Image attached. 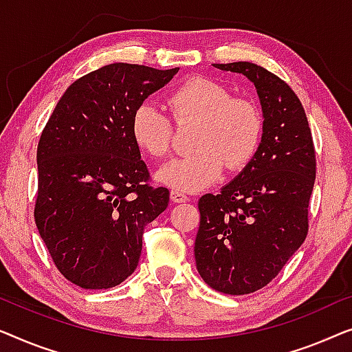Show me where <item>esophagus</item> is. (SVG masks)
I'll return each mask as SVG.
<instances>
[{"mask_svg": "<svg viewBox=\"0 0 352 352\" xmlns=\"http://www.w3.org/2000/svg\"><path fill=\"white\" fill-rule=\"evenodd\" d=\"M170 201L175 202V204H180V202H186L190 201V197L186 195H183L182 191H177V190H172L170 191Z\"/></svg>", "mask_w": 352, "mask_h": 352, "instance_id": "1", "label": "esophagus"}]
</instances>
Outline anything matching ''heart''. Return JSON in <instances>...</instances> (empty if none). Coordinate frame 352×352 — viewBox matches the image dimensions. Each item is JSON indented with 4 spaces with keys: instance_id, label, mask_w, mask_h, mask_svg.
Instances as JSON below:
<instances>
[{
    "instance_id": "1",
    "label": "heart",
    "mask_w": 352,
    "mask_h": 352,
    "mask_svg": "<svg viewBox=\"0 0 352 352\" xmlns=\"http://www.w3.org/2000/svg\"><path fill=\"white\" fill-rule=\"evenodd\" d=\"M177 122L197 121L190 155L167 162L157 180L177 191H196L212 185L226 169L239 172L250 164L261 145L263 118L252 100L232 97L223 84L191 78L167 97ZM135 145L151 157H164L170 150L174 124L156 103H138L131 118Z\"/></svg>"
}]
</instances>
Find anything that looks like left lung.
I'll use <instances>...</instances> for the list:
<instances>
[{"mask_svg":"<svg viewBox=\"0 0 352 352\" xmlns=\"http://www.w3.org/2000/svg\"><path fill=\"white\" fill-rule=\"evenodd\" d=\"M255 84L263 137L254 160L219 195H204L195 242L197 271L226 295L268 285L308 234L316 151L300 98L274 73L250 62L214 63Z\"/></svg>","mask_w":352,"mask_h":352,"instance_id":"left-lung-1","label":"left lung"}]
</instances>
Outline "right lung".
I'll return each mask as SVG.
<instances>
[{
	"instance_id": "right-lung-1",
	"label": "right lung",
	"mask_w": 352,
	"mask_h": 352,
	"mask_svg": "<svg viewBox=\"0 0 352 352\" xmlns=\"http://www.w3.org/2000/svg\"><path fill=\"white\" fill-rule=\"evenodd\" d=\"M178 68L111 63L76 79L38 143L34 221L54 265L82 289H110L138 265L143 230L169 204L131 135L138 103Z\"/></svg>"
}]
</instances>
